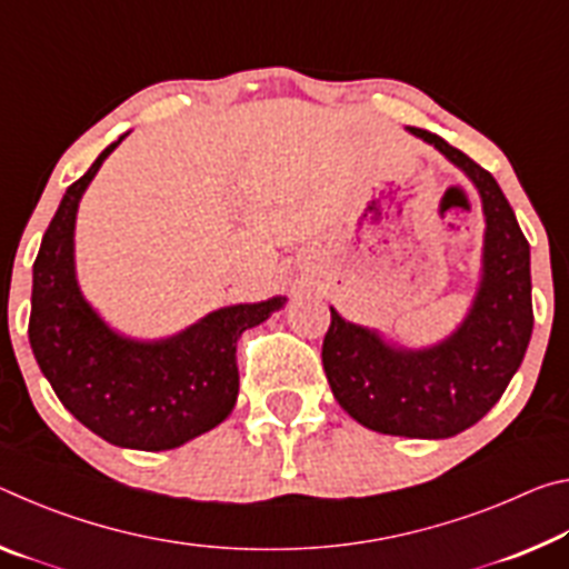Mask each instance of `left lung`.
<instances>
[{"instance_id": "1", "label": "left lung", "mask_w": 569, "mask_h": 569, "mask_svg": "<svg viewBox=\"0 0 569 569\" xmlns=\"http://www.w3.org/2000/svg\"><path fill=\"white\" fill-rule=\"evenodd\" d=\"M407 130L437 148L479 192L485 246L477 293L465 321L421 349L387 341L331 306L321 359L336 401L361 427L391 437L449 439L495 407L525 359L535 323L529 243L492 172L435 132Z\"/></svg>"}]
</instances>
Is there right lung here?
Instances as JSON below:
<instances>
[{"label":"right lung","mask_w":569,"mask_h":569,"mask_svg":"<svg viewBox=\"0 0 569 569\" xmlns=\"http://www.w3.org/2000/svg\"><path fill=\"white\" fill-rule=\"evenodd\" d=\"M120 134L72 182L32 268L30 343L44 379L77 421L122 449L182 447L228 419L238 399L236 343L286 296L210 311L168 339H132L94 311L77 283L74 223L84 190Z\"/></svg>","instance_id":"add662e5"}]
</instances>
